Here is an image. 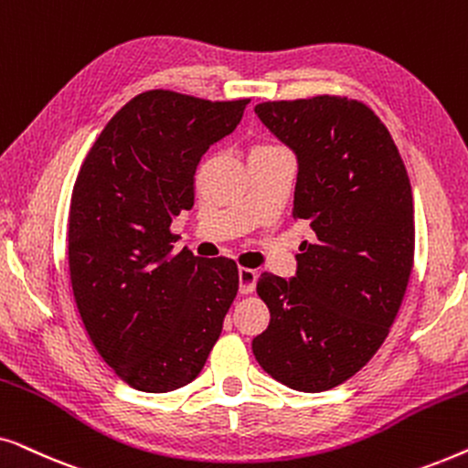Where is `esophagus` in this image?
Returning a JSON list of instances; mask_svg holds the SVG:
<instances>
[{"label":"esophagus","mask_w":468,"mask_h":468,"mask_svg":"<svg viewBox=\"0 0 468 468\" xmlns=\"http://www.w3.org/2000/svg\"><path fill=\"white\" fill-rule=\"evenodd\" d=\"M258 283V272L251 268H239V290L240 293H251Z\"/></svg>","instance_id":"1"}]
</instances>
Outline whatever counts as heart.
<instances>
[{"label":"heart","mask_w":468,"mask_h":468,"mask_svg":"<svg viewBox=\"0 0 468 468\" xmlns=\"http://www.w3.org/2000/svg\"><path fill=\"white\" fill-rule=\"evenodd\" d=\"M277 151H283V149L277 144H255L251 149V155H266V153H277Z\"/></svg>","instance_id":"heart-1"}]
</instances>
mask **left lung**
Wrapping results in <instances>:
<instances>
[{
	"label": "left lung",
	"instance_id": "1",
	"mask_svg": "<svg viewBox=\"0 0 468 468\" xmlns=\"http://www.w3.org/2000/svg\"><path fill=\"white\" fill-rule=\"evenodd\" d=\"M261 123L298 159L293 219L315 236L292 279L264 272L271 311L255 360L298 392L354 377L386 341L413 268V194L388 127L357 100L264 101Z\"/></svg>",
	"mask_w": 468,
	"mask_h": 468
}]
</instances>
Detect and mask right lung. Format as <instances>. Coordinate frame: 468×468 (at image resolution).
<instances>
[{"instance_id":"add662e5","label":"right lung","mask_w":468,"mask_h":468,"mask_svg":"<svg viewBox=\"0 0 468 468\" xmlns=\"http://www.w3.org/2000/svg\"><path fill=\"white\" fill-rule=\"evenodd\" d=\"M247 104L140 93L108 121L76 176L68 223L76 306L98 354L140 392H172L200 375L239 292L232 260L172 255L170 223L194 207L197 164Z\"/></svg>"}]
</instances>
